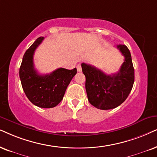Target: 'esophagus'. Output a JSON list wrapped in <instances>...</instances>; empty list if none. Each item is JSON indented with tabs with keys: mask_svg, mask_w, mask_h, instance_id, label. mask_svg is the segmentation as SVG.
I'll list each match as a JSON object with an SVG mask.
<instances>
[{
	"mask_svg": "<svg viewBox=\"0 0 157 157\" xmlns=\"http://www.w3.org/2000/svg\"><path fill=\"white\" fill-rule=\"evenodd\" d=\"M77 70L78 72H80L82 71V67H81L80 64H77Z\"/></svg>",
	"mask_w": 157,
	"mask_h": 157,
	"instance_id": "1",
	"label": "esophagus"
}]
</instances>
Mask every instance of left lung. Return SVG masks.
I'll use <instances>...</instances> for the list:
<instances>
[{
  "label": "left lung",
  "instance_id": "obj_1",
  "mask_svg": "<svg viewBox=\"0 0 157 157\" xmlns=\"http://www.w3.org/2000/svg\"><path fill=\"white\" fill-rule=\"evenodd\" d=\"M117 48L124 57L117 73L106 75L92 65L81 64L86 80L85 89L89 102L99 109H112L120 106L128 98L133 86L134 68L130 51L124 45H118Z\"/></svg>",
  "mask_w": 157,
  "mask_h": 157
}]
</instances>
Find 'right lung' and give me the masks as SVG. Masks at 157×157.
I'll return each instance as SVG.
<instances>
[{
  "mask_svg": "<svg viewBox=\"0 0 157 157\" xmlns=\"http://www.w3.org/2000/svg\"><path fill=\"white\" fill-rule=\"evenodd\" d=\"M44 40L40 37L26 51L22 59L19 77L21 86L27 98L40 108H53L61 101L77 69L59 68L50 74L40 75L34 67L33 55Z\"/></svg>",
  "mask_w": 157,
  "mask_h": 157,
  "instance_id": "right-lung-1",
  "label": "right lung"
}]
</instances>
